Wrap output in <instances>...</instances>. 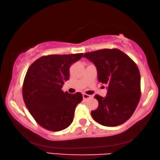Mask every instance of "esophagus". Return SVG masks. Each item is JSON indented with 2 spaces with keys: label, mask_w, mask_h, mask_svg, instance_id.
Instances as JSON below:
<instances>
[{
  "label": "esophagus",
  "mask_w": 160,
  "mask_h": 160,
  "mask_svg": "<svg viewBox=\"0 0 160 160\" xmlns=\"http://www.w3.org/2000/svg\"><path fill=\"white\" fill-rule=\"evenodd\" d=\"M91 98V96L88 95V94H86V93L83 94V98L84 99V100H86V99H88V98Z\"/></svg>",
  "instance_id": "esophagus-1"
}]
</instances>
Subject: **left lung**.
Listing matches in <instances>:
<instances>
[{"label": "left lung", "mask_w": 160, "mask_h": 160, "mask_svg": "<svg viewBox=\"0 0 160 160\" xmlns=\"http://www.w3.org/2000/svg\"><path fill=\"white\" fill-rule=\"evenodd\" d=\"M83 57L96 65L99 82L108 85L106 97L96 95L98 106L91 111L94 120L114 127L131 117L141 96L140 74L137 64L118 49H103L87 52Z\"/></svg>", "instance_id": "left-lung-1"}]
</instances>
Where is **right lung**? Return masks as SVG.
Masks as SVG:
<instances>
[{
	"instance_id": "1",
	"label": "right lung",
	"mask_w": 160,
	"mask_h": 160,
	"mask_svg": "<svg viewBox=\"0 0 160 160\" xmlns=\"http://www.w3.org/2000/svg\"><path fill=\"white\" fill-rule=\"evenodd\" d=\"M83 53L52 54L35 60L28 68L22 84V97L29 112L38 123L50 131L69 127L82 94L64 92L62 88L69 78V68Z\"/></svg>"
}]
</instances>
